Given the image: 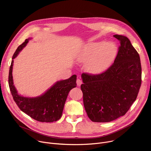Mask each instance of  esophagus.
Segmentation results:
<instances>
[{"mask_svg": "<svg viewBox=\"0 0 151 151\" xmlns=\"http://www.w3.org/2000/svg\"><path fill=\"white\" fill-rule=\"evenodd\" d=\"M82 83H83V81H81V79H80V78H78L77 80H76V84H77V85L78 86H80L82 84Z\"/></svg>", "mask_w": 151, "mask_h": 151, "instance_id": "esophagus-1", "label": "esophagus"}]
</instances>
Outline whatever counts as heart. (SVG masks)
<instances>
[{
	"instance_id": "obj_1",
	"label": "heart",
	"mask_w": 151,
	"mask_h": 151,
	"mask_svg": "<svg viewBox=\"0 0 151 151\" xmlns=\"http://www.w3.org/2000/svg\"><path fill=\"white\" fill-rule=\"evenodd\" d=\"M117 53V47L112 42L102 41L88 45L85 51L79 56V60L85 61L86 68L92 73L104 72L112 64Z\"/></svg>"
}]
</instances>
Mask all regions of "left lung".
<instances>
[{
    "label": "left lung",
    "mask_w": 151,
    "mask_h": 151,
    "mask_svg": "<svg viewBox=\"0 0 151 151\" xmlns=\"http://www.w3.org/2000/svg\"><path fill=\"white\" fill-rule=\"evenodd\" d=\"M114 36L120 42L114 63L100 74L81 75L84 108L93 122H110L124 115L142 84L139 54L127 37Z\"/></svg>",
    "instance_id": "8db88e82"
}]
</instances>
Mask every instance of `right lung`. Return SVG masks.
Wrapping results in <instances>:
<instances>
[{"label":"right lung","instance_id":"obj_1","mask_svg":"<svg viewBox=\"0 0 151 151\" xmlns=\"http://www.w3.org/2000/svg\"><path fill=\"white\" fill-rule=\"evenodd\" d=\"M26 39L24 42L16 49L9 67L8 84L14 101L22 111L36 121L51 123L58 121L62 116L67 97L70 90L76 86V75L56 82L43 95L35 97H24L19 95L14 86L13 79V59L28 42Z\"/></svg>","mask_w":151,"mask_h":151}]
</instances>
